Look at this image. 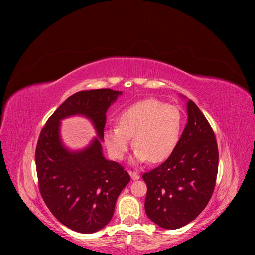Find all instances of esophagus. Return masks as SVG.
I'll use <instances>...</instances> for the list:
<instances>
[{
	"label": "esophagus",
	"mask_w": 255,
	"mask_h": 255,
	"mask_svg": "<svg viewBox=\"0 0 255 255\" xmlns=\"http://www.w3.org/2000/svg\"><path fill=\"white\" fill-rule=\"evenodd\" d=\"M129 175H130V177L132 178V180H138V179H139V175H138L137 171L129 170Z\"/></svg>",
	"instance_id": "obj_1"
}]
</instances>
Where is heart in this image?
<instances>
[{
	"label": "heart",
	"mask_w": 255,
	"mask_h": 255,
	"mask_svg": "<svg viewBox=\"0 0 255 255\" xmlns=\"http://www.w3.org/2000/svg\"><path fill=\"white\" fill-rule=\"evenodd\" d=\"M182 114L178 107L155 98L130 105L120 114L118 127L104 132V142L111 156L123 159L130 148L131 137L136 148L134 160L159 163L176 149L182 129Z\"/></svg>",
	"instance_id": "1"
}]
</instances>
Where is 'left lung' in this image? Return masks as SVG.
<instances>
[{
	"label": "left lung",
	"mask_w": 255,
	"mask_h": 255,
	"mask_svg": "<svg viewBox=\"0 0 255 255\" xmlns=\"http://www.w3.org/2000/svg\"><path fill=\"white\" fill-rule=\"evenodd\" d=\"M187 122L176 149L165 161L144 172L148 187L144 209L165 230L194 220L207 207L215 188L218 146L214 131L197 105L187 101Z\"/></svg>",
	"instance_id": "1"
}]
</instances>
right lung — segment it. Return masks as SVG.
Listing matches in <instances>:
<instances>
[{"label": "right lung", "mask_w": 255, "mask_h": 255, "mask_svg": "<svg viewBox=\"0 0 255 255\" xmlns=\"http://www.w3.org/2000/svg\"><path fill=\"white\" fill-rule=\"evenodd\" d=\"M121 94L111 89L77 92L40 132L35 152L39 191L52 215L77 233H95L109 223L118 196L130 181L122 165L102 155L105 113ZM77 113L91 119L100 138L84 151L69 152L59 139V120Z\"/></svg>", "instance_id": "right-lung-1"}]
</instances>
